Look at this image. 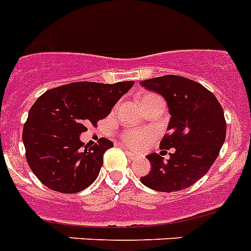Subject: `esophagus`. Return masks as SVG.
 <instances>
[{
	"mask_svg": "<svg viewBox=\"0 0 251 251\" xmlns=\"http://www.w3.org/2000/svg\"><path fill=\"white\" fill-rule=\"evenodd\" d=\"M127 156H129V158H131V160H134V158L138 157V154L134 153V152H131V151H127Z\"/></svg>",
	"mask_w": 251,
	"mask_h": 251,
	"instance_id": "obj_1",
	"label": "esophagus"
}]
</instances>
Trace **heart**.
Listing matches in <instances>:
<instances>
[{
    "label": "heart",
    "mask_w": 251,
    "mask_h": 251,
    "mask_svg": "<svg viewBox=\"0 0 251 251\" xmlns=\"http://www.w3.org/2000/svg\"><path fill=\"white\" fill-rule=\"evenodd\" d=\"M152 97H157V95H153V94L146 95L142 103ZM121 139L126 146H129L132 150H140L154 139V132L151 131V130H127V131L122 132Z\"/></svg>",
    "instance_id": "b5f03b06"
}]
</instances>
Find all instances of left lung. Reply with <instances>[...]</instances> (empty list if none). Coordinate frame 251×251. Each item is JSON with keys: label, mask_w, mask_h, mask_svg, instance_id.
Instances as JSON below:
<instances>
[{"label": "left lung", "mask_w": 251, "mask_h": 251, "mask_svg": "<svg viewBox=\"0 0 251 251\" xmlns=\"http://www.w3.org/2000/svg\"><path fill=\"white\" fill-rule=\"evenodd\" d=\"M140 85L166 99L172 120L160 148L173 150L168 161L162 153L148 154L152 170L140 182L160 192L188 188L209 172L225 143L223 108L206 87L182 76L154 77Z\"/></svg>", "instance_id": "obj_1"}]
</instances>
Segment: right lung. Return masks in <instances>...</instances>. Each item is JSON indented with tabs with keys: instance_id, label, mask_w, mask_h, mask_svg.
Returning a JSON list of instances; mask_svg holds the SVG:
<instances>
[{
	"instance_id": "right-lung-1",
	"label": "right lung",
	"mask_w": 251,
	"mask_h": 251,
	"mask_svg": "<svg viewBox=\"0 0 251 251\" xmlns=\"http://www.w3.org/2000/svg\"><path fill=\"white\" fill-rule=\"evenodd\" d=\"M134 85V81L99 83L79 81L50 89L34 101L23 127L25 158L42 184L76 193L98 178L103 154L113 147L100 138L83 147L79 135L97 125Z\"/></svg>"
}]
</instances>
